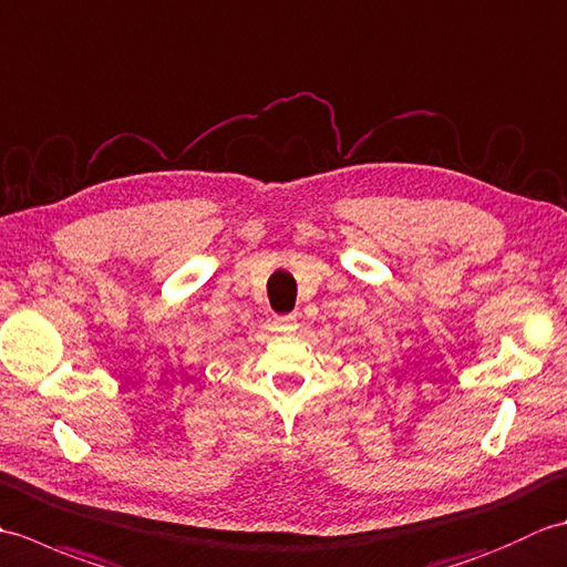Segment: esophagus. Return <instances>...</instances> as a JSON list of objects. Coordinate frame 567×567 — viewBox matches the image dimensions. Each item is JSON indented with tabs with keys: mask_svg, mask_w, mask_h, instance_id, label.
<instances>
[{
	"mask_svg": "<svg viewBox=\"0 0 567 567\" xmlns=\"http://www.w3.org/2000/svg\"><path fill=\"white\" fill-rule=\"evenodd\" d=\"M275 323H277V327H280V329H285V331H292V329L297 327V319H295V317H277Z\"/></svg>",
	"mask_w": 567,
	"mask_h": 567,
	"instance_id": "esophagus-1",
	"label": "esophagus"
}]
</instances>
